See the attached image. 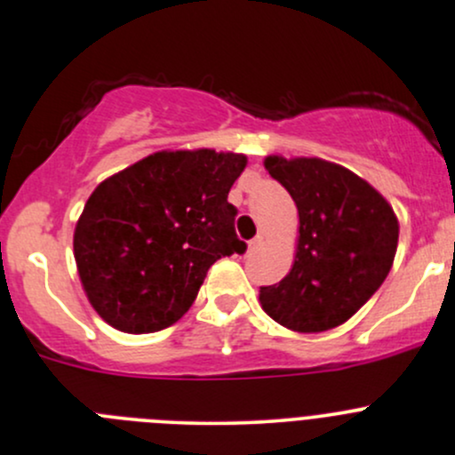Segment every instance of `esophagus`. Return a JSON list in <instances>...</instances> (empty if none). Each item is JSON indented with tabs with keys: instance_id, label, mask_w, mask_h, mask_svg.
Returning <instances> with one entry per match:
<instances>
[{
	"instance_id": "34e87169",
	"label": "esophagus",
	"mask_w": 455,
	"mask_h": 455,
	"mask_svg": "<svg viewBox=\"0 0 455 455\" xmlns=\"http://www.w3.org/2000/svg\"><path fill=\"white\" fill-rule=\"evenodd\" d=\"M262 245V236H256V238H251V241H249V253H253V251H256V249L258 247H260Z\"/></svg>"
}]
</instances>
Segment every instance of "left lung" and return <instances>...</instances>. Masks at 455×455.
<instances>
[{"label": "left lung", "mask_w": 455, "mask_h": 455, "mask_svg": "<svg viewBox=\"0 0 455 455\" xmlns=\"http://www.w3.org/2000/svg\"><path fill=\"white\" fill-rule=\"evenodd\" d=\"M265 167L295 202L299 238L284 280L260 286L262 310L304 334L343 325L388 275L397 217L378 190L340 164L268 156Z\"/></svg>", "instance_id": "obj_1"}]
</instances>
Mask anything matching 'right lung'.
<instances>
[{"label":"right lung","mask_w":455,"mask_h":455,"mask_svg":"<svg viewBox=\"0 0 455 455\" xmlns=\"http://www.w3.org/2000/svg\"><path fill=\"white\" fill-rule=\"evenodd\" d=\"M245 164L232 151H156L92 190L73 256L106 323L128 334L173 325L193 306L208 268L245 253L228 202Z\"/></svg>","instance_id":"right-lung-1"}]
</instances>
